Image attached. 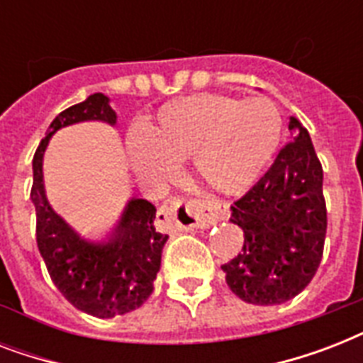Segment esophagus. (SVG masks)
Segmentation results:
<instances>
[{"label": "esophagus", "mask_w": 363, "mask_h": 363, "mask_svg": "<svg viewBox=\"0 0 363 363\" xmlns=\"http://www.w3.org/2000/svg\"><path fill=\"white\" fill-rule=\"evenodd\" d=\"M158 216L165 226L175 230L209 228L218 220V213L213 209V205L201 199H177L173 203L164 205Z\"/></svg>", "instance_id": "1"}]
</instances>
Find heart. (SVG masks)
I'll return each instance as SVG.
<instances>
[{
	"label": "heart",
	"mask_w": 363,
	"mask_h": 363,
	"mask_svg": "<svg viewBox=\"0 0 363 363\" xmlns=\"http://www.w3.org/2000/svg\"><path fill=\"white\" fill-rule=\"evenodd\" d=\"M143 133L145 141H130V158L139 173L164 179L177 162L192 158L205 186L235 196L252 186L271 162L282 118L267 98L239 101L222 94H196L160 107Z\"/></svg>",
	"instance_id": "b5f03b06"
}]
</instances>
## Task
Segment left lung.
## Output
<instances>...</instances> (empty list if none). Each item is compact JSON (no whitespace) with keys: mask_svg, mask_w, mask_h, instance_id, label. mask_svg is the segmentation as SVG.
<instances>
[{"mask_svg":"<svg viewBox=\"0 0 363 363\" xmlns=\"http://www.w3.org/2000/svg\"><path fill=\"white\" fill-rule=\"evenodd\" d=\"M292 139L267 173L232 205L245 233L241 252L222 265L238 298L254 305H279L296 298L315 277L326 239L328 213L320 160L309 131L290 118Z\"/></svg>","mask_w":363,"mask_h":363,"instance_id":"obj_1","label":"left lung"}]
</instances>
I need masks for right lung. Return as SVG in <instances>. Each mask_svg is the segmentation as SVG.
Listing matches in <instances>:
<instances>
[{"mask_svg":"<svg viewBox=\"0 0 363 363\" xmlns=\"http://www.w3.org/2000/svg\"><path fill=\"white\" fill-rule=\"evenodd\" d=\"M84 121L116 124V113L105 94H92L62 111L35 150L31 201L37 247L52 282L73 307L98 318H113L141 307L152 294L167 235L154 226L156 207L147 199H130L115 230L99 242L81 238L50 207L43 181L47 145L60 128Z\"/></svg>","mask_w":363,"mask_h":363,"instance_id":"1","label":"right lung"}]
</instances>
